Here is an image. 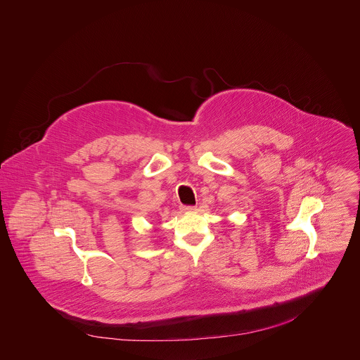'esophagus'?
Wrapping results in <instances>:
<instances>
[{
	"label": "esophagus",
	"instance_id": "obj_1",
	"mask_svg": "<svg viewBox=\"0 0 360 360\" xmlns=\"http://www.w3.org/2000/svg\"><path fill=\"white\" fill-rule=\"evenodd\" d=\"M181 209H183V210H184V212H193V210H195V209H197V206H191V205L181 206Z\"/></svg>",
	"mask_w": 360,
	"mask_h": 360
}]
</instances>
